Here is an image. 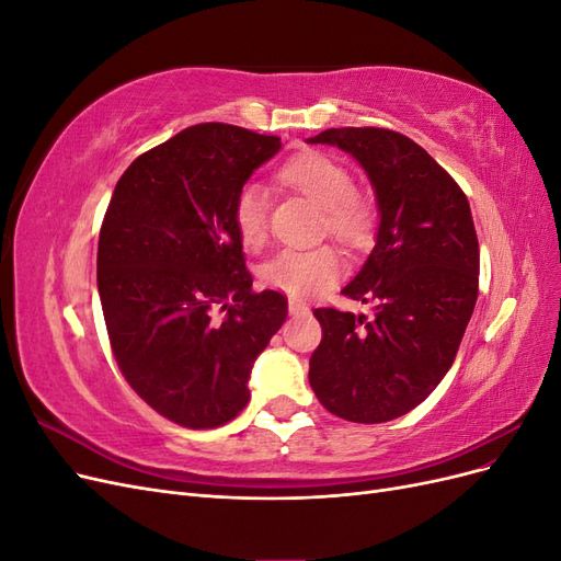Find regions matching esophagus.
<instances>
[{
    "label": "esophagus",
    "instance_id": "obj_1",
    "mask_svg": "<svg viewBox=\"0 0 561 561\" xmlns=\"http://www.w3.org/2000/svg\"><path fill=\"white\" fill-rule=\"evenodd\" d=\"M287 311H290V316H299V313H307L309 307L299 299H290V304H287Z\"/></svg>",
    "mask_w": 561,
    "mask_h": 561
}]
</instances>
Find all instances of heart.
Wrapping results in <instances>:
<instances>
[{"label":"heart","instance_id":"heart-1","mask_svg":"<svg viewBox=\"0 0 561 561\" xmlns=\"http://www.w3.org/2000/svg\"><path fill=\"white\" fill-rule=\"evenodd\" d=\"M280 180L309 196L325 210L328 229L351 245L367 241L371 231V210L355 194V180L339 161L304 151L280 168ZM233 225L241 241L250 248L260 245L266 236V192L260 184H245L233 198ZM344 262L332 245L283 248L268 257L260 276L264 285L293 297H311L328 290L342 276Z\"/></svg>","mask_w":561,"mask_h":561}]
</instances>
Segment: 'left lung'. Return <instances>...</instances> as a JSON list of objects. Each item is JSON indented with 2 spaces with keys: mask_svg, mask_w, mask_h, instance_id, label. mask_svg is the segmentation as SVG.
<instances>
[{
  "mask_svg": "<svg viewBox=\"0 0 561 561\" xmlns=\"http://www.w3.org/2000/svg\"><path fill=\"white\" fill-rule=\"evenodd\" d=\"M307 142L358 161L379 208L377 243L342 290L371 316L313 311L322 342L309 381L328 412L383 423L426 400L456 358L478 301V233L461 186L407 135L328 128Z\"/></svg>",
  "mask_w": 561,
  "mask_h": 561,
  "instance_id": "obj_1",
  "label": "left lung"
}]
</instances>
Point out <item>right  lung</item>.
Masks as SVG:
<instances>
[{
	"mask_svg": "<svg viewBox=\"0 0 561 561\" xmlns=\"http://www.w3.org/2000/svg\"><path fill=\"white\" fill-rule=\"evenodd\" d=\"M280 149L276 135L198 124L145 151L116 182L98 241V293L118 369L184 428L243 412L250 371L287 318L252 293L233 198Z\"/></svg>",
	"mask_w": 561,
	"mask_h": 561,
	"instance_id": "right-lung-1",
	"label": "right lung"
}]
</instances>
